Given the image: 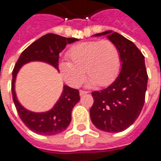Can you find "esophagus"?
I'll list each match as a JSON object with an SVG mask.
<instances>
[{
  "instance_id": "esophagus-1",
  "label": "esophagus",
  "mask_w": 161,
  "mask_h": 161,
  "mask_svg": "<svg viewBox=\"0 0 161 161\" xmlns=\"http://www.w3.org/2000/svg\"><path fill=\"white\" fill-rule=\"evenodd\" d=\"M86 93H88V92H86V91H83V90H80V96H82L84 94H86Z\"/></svg>"
}]
</instances>
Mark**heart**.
<instances>
[{"label":"heart","mask_w":161,"mask_h":161,"mask_svg":"<svg viewBox=\"0 0 161 161\" xmlns=\"http://www.w3.org/2000/svg\"><path fill=\"white\" fill-rule=\"evenodd\" d=\"M70 61L62 60L59 70L62 78L72 87L80 86L85 72L89 77L86 85L106 86L119 74L120 55L110 41H91L76 44L68 52Z\"/></svg>","instance_id":"1"}]
</instances>
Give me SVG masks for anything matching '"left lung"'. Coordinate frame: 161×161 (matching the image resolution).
I'll return each instance as SVG.
<instances>
[{
  "mask_svg": "<svg viewBox=\"0 0 161 161\" xmlns=\"http://www.w3.org/2000/svg\"><path fill=\"white\" fill-rule=\"evenodd\" d=\"M107 35L119 49L121 69L114 82L92 93L91 120L98 129L119 133L128 128L141 114L147 86L145 57L134 43L116 32L105 31L93 36Z\"/></svg>",
  "mask_w": 161,
  "mask_h": 161,
  "instance_id": "obj_1",
  "label": "left lung"
}]
</instances>
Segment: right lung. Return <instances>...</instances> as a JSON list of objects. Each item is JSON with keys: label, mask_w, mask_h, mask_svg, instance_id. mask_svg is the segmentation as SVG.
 Masks as SVG:
<instances>
[{"label": "right lung", "mask_w": 161, "mask_h": 161, "mask_svg": "<svg viewBox=\"0 0 161 161\" xmlns=\"http://www.w3.org/2000/svg\"><path fill=\"white\" fill-rule=\"evenodd\" d=\"M79 39L66 38L54 34L43 35L28 46L21 53L12 73V97L18 114L29 129L41 135H55L68 128L71 122V114L75 104L80 101L79 90L64 85L62 93L50 110L35 113L28 110L18 101L15 93V80L23 65L32 61H42L53 66L59 72V54L67 44Z\"/></svg>", "instance_id": "right-lung-1"}]
</instances>
